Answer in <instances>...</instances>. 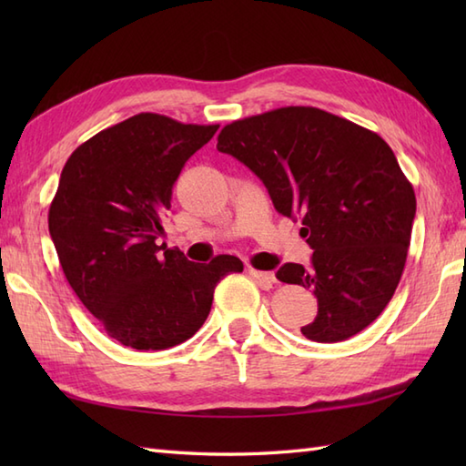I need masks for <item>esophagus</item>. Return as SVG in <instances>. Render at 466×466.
Masks as SVG:
<instances>
[{
    "label": "esophagus",
    "mask_w": 466,
    "mask_h": 466,
    "mask_svg": "<svg viewBox=\"0 0 466 466\" xmlns=\"http://www.w3.org/2000/svg\"><path fill=\"white\" fill-rule=\"evenodd\" d=\"M250 276H254L256 280L262 282L266 289H270V286L276 282L274 274L272 272H266V270H256V268H250Z\"/></svg>",
    "instance_id": "obj_1"
}]
</instances>
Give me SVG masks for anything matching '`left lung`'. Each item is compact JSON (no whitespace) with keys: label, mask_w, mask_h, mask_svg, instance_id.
Instances as JSON below:
<instances>
[{"label":"left lung","mask_w":466,"mask_h":466,"mask_svg":"<svg viewBox=\"0 0 466 466\" xmlns=\"http://www.w3.org/2000/svg\"><path fill=\"white\" fill-rule=\"evenodd\" d=\"M218 150L264 182L282 216L300 220L310 266L276 279L310 289L314 342H340L379 319L407 262L417 198L379 134L310 106H289L222 127Z\"/></svg>","instance_id":"8db88e82"}]
</instances>
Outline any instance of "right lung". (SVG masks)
Returning <instances> with one entry per match:
<instances>
[{"label": "right lung", "mask_w": 466, "mask_h": 466, "mask_svg": "<svg viewBox=\"0 0 466 466\" xmlns=\"http://www.w3.org/2000/svg\"><path fill=\"white\" fill-rule=\"evenodd\" d=\"M218 124H182L137 114L77 146L59 176L47 224L77 299L107 336L136 350H166L190 339L212 309L230 254L190 262L157 246L172 187Z\"/></svg>", "instance_id": "add662e5"}]
</instances>
